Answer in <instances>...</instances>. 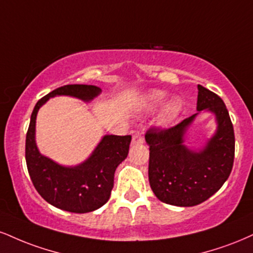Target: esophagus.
I'll list each match as a JSON object with an SVG mask.
<instances>
[{
    "label": "esophagus",
    "mask_w": 253,
    "mask_h": 253,
    "mask_svg": "<svg viewBox=\"0 0 253 253\" xmlns=\"http://www.w3.org/2000/svg\"><path fill=\"white\" fill-rule=\"evenodd\" d=\"M142 142H144V136H142L141 133H139V132L135 133L132 138V145L138 146V145H141Z\"/></svg>",
    "instance_id": "34e87169"
}]
</instances>
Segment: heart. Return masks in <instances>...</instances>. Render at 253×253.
<instances>
[{
    "label": "heart",
    "instance_id": "b5f03b06",
    "mask_svg": "<svg viewBox=\"0 0 253 253\" xmlns=\"http://www.w3.org/2000/svg\"><path fill=\"white\" fill-rule=\"evenodd\" d=\"M164 99H165V94L161 92H152L148 95V106L150 107H158L163 103ZM179 111H180V105L178 101H171L166 106L165 112H164V120L169 121L174 119L178 115Z\"/></svg>",
    "mask_w": 253,
    "mask_h": 253
}]
</instances>
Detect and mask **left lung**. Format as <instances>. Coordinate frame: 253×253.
<instances>
[{
	"mask_svg": "<svg viewBox=\"0 0 253 253\" xmlns=\"http://www.w3.org/2000/svg\"><path fill=\"white\" fill-rule=\"evenodd\" d=\"M198 111L214 113L215 134L199 152L184 145V134L197 114L169 128L152 126L145 134L150 145L148 179L160 202L174 206H194L212 197L227 180L234 159V132L220 96L198 84Z\"/></svg>",
	"mask_w": 253,
	"mask_h": 253,
	"instance_id": "8db88e82",
	"label": "left lung"
}]
</instances>
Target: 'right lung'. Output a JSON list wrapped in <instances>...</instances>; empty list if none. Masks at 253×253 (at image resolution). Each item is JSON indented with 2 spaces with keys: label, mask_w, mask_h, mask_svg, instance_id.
I'll list each match as a JSON object with an SVG mask.
<instances>
[{
  "label": "right lung",
  "mask_w": 253,
  "mask_h": 253,
  "mask_svg": "<svg viewBox=\"0 0 253 253\" xmlns=\"http://www.w3.org/2000/svg\"><path fill=\"white\" fill-rule=\"evenodd\" d=\"M101 92L92 84H66L41 97L35 105L26 136V163L33 185L47 203L63 211L87 213L105 205L114 185V172L128 154L130 135L103 136L93 154L81 165L63 167L42 156L35 144L40 107L49 97L69 95L89 101Z\"/></svg>",
  "instance_id": "right-lung-1"
}]
</instances>
